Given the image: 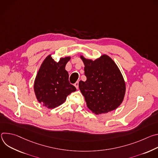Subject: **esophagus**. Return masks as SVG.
<instances>
[{
  "mask_svg": "<svg viewBox=\"0 0 158 158\" xmlns=\"http://www.w3.org/2000/svg\"><path fill=\"white\" fill-rule=\"evenodd\" d=\"M74 86L76 87L77 89L79 88V82H78V81H77V82L74 84Z\"/></svg>",
  "mask_w": 158,
  "mask_h": 158,
  "instance_id": "obj_1",
  "label": "esophagus"
}]
</instances>
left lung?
<instances>
[{
	"instance_id": "1",
	"label": "left lung",
	"mask_w": 158,
	"mask_h": 158,
	"mask_svg": "<svg viewBox=\"0 0 158 158\" xmlns=\"http://www.w3.org/2000/svg\"><path fill=\"white\" fill-rule=\"evenodd\" d=\"M80 57L87 79L80 81L79 87L87 107L96 114L117 109L126 94V83L117 64L106 54L94 60L82 55Z\"/></svg>"
}]
</instances>
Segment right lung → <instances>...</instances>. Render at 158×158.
Returning a JSON list of instances; mask_svg holds the SVG:
<instances>
[{"instance_id": "obj_1", "label": "right lung", "mask_w": 158, "mask_h": 158, "mask_svg": "<svg viewBox=\"0 0 158 158\" xmlns=\"http://www.w3.org/2000/svg\"><path fill=\"white\" fill-rule=\"evenodd\" d=\"M71 56L60 57L56 62L51 54L43 60L34 80V91L39 102L48 109L63 104L67 96L76 91L69 83V74L65 68Z\"/></svg>"}]
</instances>
